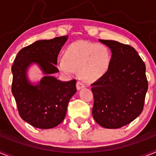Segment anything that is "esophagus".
<instances>
[{
    "label": "esophagus",
    "mask_w": 156,
    "mask_h": 156,
    "mask_svg": "<svg viewBox=\"0 0 156 156\" xmlns=\"http://www.w3.org/2000/svg\"><path fill=\"white\" fill-rule=\"evenodd\" d=\"M84 84L82 82H80V81H78V82L76 83V88L77 90H80V89H82L83 87H84Z\"/></svg>",
    "instance_id": "obj_1"
}]
</instances>
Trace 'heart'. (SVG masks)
<instances>
[{
  "label": "heart",
  "mask_w": 156,
  "mask_h": 156,
  "mask_svg": "<svg viewBox=\"0 0 156 156\" xmlns=\"http://www.w3.org/2000/svg\"><path fill=\"white\" fill-rule=\"evenodd\" d=\"M110 64L111 54L105 45L77 41L67 48L64 58L58 62V68L67 76L78 70L83 80L94 82L108 72Z\"/></svg>",
  "instance_id": "1"
}]
</instances>
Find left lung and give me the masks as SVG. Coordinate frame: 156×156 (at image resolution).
<instances>
[{
  "instance_id": "1",
  "label": "left lung",
  "mask_w": 156,
  "mask_h": 156,
  "mask_svg": "<svg viewBox=\"0 0 156 156\" xmlns=\"http://www.w3.org/2000/svg\"><path fill=\"white\" fill-rule=\"evenodd\" d=\"M110 48L108 72L91 84L92 115L100 126L117 129L134 120L144 108L148 80L145 64L133 47L99 40Z\"/></svg>"
}]
</instances>
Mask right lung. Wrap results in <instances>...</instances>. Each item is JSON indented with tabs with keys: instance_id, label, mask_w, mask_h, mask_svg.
I'll use <instances>...</instances> for the list:
<instances>
[{
	"instance_id": "add662e5",
	"label": "right lung",
	"mask_w": 156,
	"mask_h": 156,
	"mask_svg": "<svg viewBox=\"0 0 156 156\" xmlns=\"http://www.w3.org/2000/svg\"><path fill=\"white\" fill-rule=\"evenodd\" d=\"M68 35L37 41L19 51L12 66V91L19 115L34 127L51 129L65 119L70 98L76 92V80H57V58ZM33 63L39 66L45 76L36 85L28 80L26 72Z\"/></svg>"
}]
</instances>
